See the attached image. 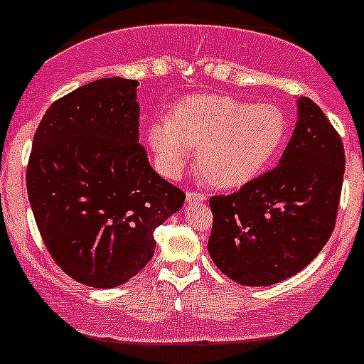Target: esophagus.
<instances>
[{
	"mask_svg": "<svg viewBox=\"0 0 364 364\" xmlns=\"http://www.w3.org/2000/svg\"><path fill=\"white\" fill-rule=\"evenodd\" d=\"M186 201H188V203L206 201V193L205 192H198V190H188V192H186Z\"/></svg>",
	"mask_w": 364,
	"mask_h": 364,
	"instance_id": "34e87169",
	"label": "esophagus"
}]
</instances>
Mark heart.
I'll return each instance as SVG.
<instances>
[{
    "instance_id": "b5f03b06",
    "label": "heart",
    "mask_w": 364,
    "mask_h": 364,
    "mask_svg": "<svg viewBox=\"0 0 364 364\" xmlns=\"http://www.w3.org/2000/svg\"><path fill=\"white\" fill-rule=\"evenodd\" d=\"M285 118L269 104H247L226 95H205L178 105L171 117L152 120L147 140L156 165L178 178L198 147L199 165L223 188L259 176L280 149Z\"/></svg>"
}]
</instances>
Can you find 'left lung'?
Here are the masks:
<instances>
[{
	"label": "left lung",
	"mask_w": 364,
	"mask_h": 364,
	"mask_svg": "<svg viewBox=\"0 0 364 364\" xmlns=\"http://www.w3.org/2000/svg\"><path fill=\"white\" fill-rule=\"evenodd\" d=\"M345 151L320 105L298 100V122L280 163L230 196L210 198L208 253L233 282L273 285L300 273L331 239Z\"/></svg>",
	"instance_id": "left-lung-1"
}]
</instances>
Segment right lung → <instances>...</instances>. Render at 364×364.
<instances>
[{"label":"right lung","instance_id":"right-lung-1","mask_svg":"<svg viewBox=\"0 0 364 364\" xmlns=\"http://www.w3.org/2000/svg\"><path fill=\"white\" fill-rule=\"evenodd\" d=\"M136 87L138 80L100 79L53 102L26 166L44 246L68 277L98 289L144 269L154 230L185 203L138 141Z\"/></svg>","mask_w":364,"mask_h":364}]
</instances>
